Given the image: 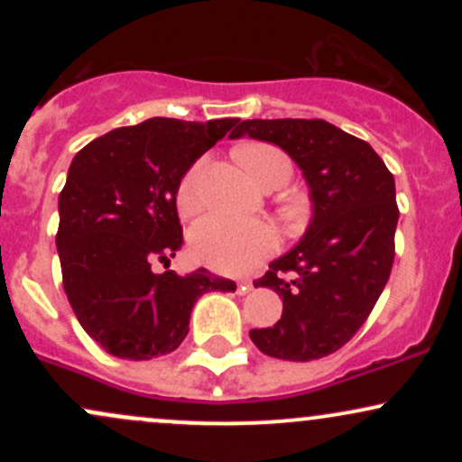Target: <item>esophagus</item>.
Listing matches in <instances>:
<instances>
[{
	"label": "esophagus",
	"mask_w": 462,
	"mask_h": 462,
	"mask_svg": "<svg viewBox=\"0 0 462 462\" xmlns=\"http://www.w3.org/2000/svg\"><path fill=\"white\" fill-rule=\"evenodd\" d=\"M236 289H238V293H249V291L254 289V282L252 280H238Z\"/></svg>",
	"instance_id": "esophagus-1"
}]
</instances>
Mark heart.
Segmentation results:
<instances>
[{
	"instance_id": "b5f03b06",
	"label": "heart",
	"mask_w": 462,
	"mask_h": 462,
	"mask_svg": "<svg viewBox=\"0 0 462 462\" xmlns=\"http://www.w3.org/2000/svg\"><path fill=\"white\" fill-rule=\"evenodd\" d=\"M238 161L256 178L261 187L273 180L291 178V162L278 147L267 143H249L238 147ZM204 161H198L184 173L178 187V208L184 217L195 215L201 208L199 180ZM304 215V206L293 204L286 208V217L298 221ZM280 245L278 230L267 221H241L224 215H210L190 230L193 256L221 273H243L256 267Z\"/></svg>"
}]
</instances>
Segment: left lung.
Returning a JSON list of instances; mask_svg holds the SVG:
<instances>
[{"label": "left lung", "instance_id": "left-lung-1", "mask_svg": "<svg viewBox=\"0 0 462 462\" xmlns=\"http://www.w3.org/2000/svg\"><path fill=\"white\" fill-rule=\"evenodd\" d=\"M230 136L289 153L312 208L298 245L254 282L282 298V319L249 338L273 358L328 356L356 334L389 280L400 217L393 173L369 143L323 119H247Z\"/></svg>", "mask_w": 462, "mask_h": 462}]
</instances>
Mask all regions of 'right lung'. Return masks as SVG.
I'll list each match as a JSON object with an SVG mask.
<instances>
[{"label": "right lung", "instance_id": "add662e5", "mask_svg": "<svg viewBox=\"0 0 462 462\" xmlns=\"http://www.w3.org/2000/svg\"><path fill=\"white\" fill-rule=\"evenodd\" d=\"M236 124L152 116L110 130L71 161L58 198L62 284L79 326L113 356L150 360L173 352L189 334L195 301L208 291L236 289L204 267L187 275L153 272L184 243L180 180Z\"/></svg>", "mask_w": 462, "mask_h": 462}]
</instances>
